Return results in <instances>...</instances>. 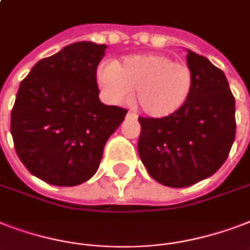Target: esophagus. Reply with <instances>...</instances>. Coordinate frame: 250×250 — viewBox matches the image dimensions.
Returning a JSON list of instances; mask_svg holds the SVG:
<instances>
[{"mask_svg":"<svg viewBox=\"0 0 250 250\" xmlns=\"http://www.w3.org/2000/svg\"><path fill=\"white\" fill-rule=\"evenodd\" d=\"M127 117L132 118V119H136V118H138V117H136V114H135V112H131V111H129L128 114H127Z\"/></svg>","mask_w":250,"mask_h":250,"instance_id":"34e87169","label":"esophagus"}]
</instances>
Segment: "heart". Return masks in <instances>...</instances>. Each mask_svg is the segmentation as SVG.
I'll return each mask as SVG.
<instances>
[{
	"label": "heart",
	"instance_id": "heart-1",
	"mask_svg": "<svg viewBox=\"0 0 250 250\" xmlns=\"http://www.w3.org/2000/svg\"><path fill=\"white\" fill-rule=\"evenodd\" d=\"M97 83L108 100L121 104L129 98L146 115L165 118L180 110L193 89L188 64L163 53H143L101 65Z\"/></svg>",
	"mask_w": 250,
	"mask_h": 250
}]
</instances>
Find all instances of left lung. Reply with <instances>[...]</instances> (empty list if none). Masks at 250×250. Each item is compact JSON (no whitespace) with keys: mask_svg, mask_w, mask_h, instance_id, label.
I'll list each match as a JSON object with an SVG mask.
<instances>
[{"mask_svg":"<svg viewBox=\"0 0 250 250\" xmlns=\"http://www.w3.org/2000/svg\"><path fill=\"white\" fill-rule=\"evenodd\" d=\"M193 89L186 104L165 118L139 117V156L164 186L186 188L219 170L235 142V97L226 74L188 51Z\"/></svg>","mask_w":250,"mask_h":250,"instance_id":"1","label":"left lung"}]
</instances>
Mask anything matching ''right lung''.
<instances>
[{
  "label": "right lung",
  "instance_id": "add662e5",
  "mask_svg": "<svg viewBox=\"0 0 250 250\" xmlns=\"http://www.w3.org/2000/svg\"><path fill=\"white\" fill-rule=\"evenodd\" d=\"M107 45L79 42L42 59L19 85L10 132L27 170L55 186L94 176L127 110L100 101L97 66Z\"/></svg>",
  "mask_w": 250,
  "mask_h": 250
}]
</instances>
